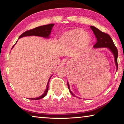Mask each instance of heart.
I'll use <instances>...</instances> for the list:
<instances>
[{
	"instance_id": "obj_1",
	"label": "heart",
	"mask_w": 124,
	"mask_h": 124,
	"mask_svg": "<svg viewBox=\"0 0 124 124\" xmlns=\"http://www.w3.org/2000/svg\"><path fill=\"white\" fill-rule=\"evenodd\" d=\"M91 37L89 33L82 29H75L64 33L61 37V41L69 45H77L80 48H85L91 42Z\"/></svg>"
}]
</instances>
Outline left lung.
<instances>
[{
  "label": "left lung",
  "mask_w": 124,
  "mask_h": 124,
  "mask_svg": "<svg viewBox=\"0 0 124 124\" xmlns=\"http://www.w3.org/2000/svg\"><path fill=\"white\" fill-rule=\"evenodd\" d=\"M90 28H91L92 31H93L94 34L97 38V42L93 46V47L95 48H100V47H108L109 49L113 54H114L115 64L116 66V70L118 68V64H117V56H118V51H117V48L115 46L114 43H113V40L111 38L110 35L108 34L107 33H104L101 31L99 29H97L96 27L93 26H90ZM68 84V89L70 90V93L73 96L74 95L72 91H70V85L67 82Z\"/></svg>",
  "instance_id": "left-lung-1"
}]
</instances>
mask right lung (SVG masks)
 <instances>
[{"label": "right lung", "instance_id": "obj_1", "mask_svg": "<svg viewBox=\"0 0 124 124\" xmlns=\"http://www.w3.org/2000/svg\"><path fill=\"white\" fill-rule=\"evenodd\" d=\"M54 26V23L47 24V25H44V26H41L40 27H38L35 28L34 29H30L29 31H27L26 32H24L23 33L20 35L19 38H21L23 37H27V36H33V35H35V36H39V37H41L44 38H49V35L50 34V33L51 32V29L52 27ZM14 45L12 46L13 47ZM51 77L50 78L49 80L48 81L47 84L46 86V89L43 95L39 96V97L37 98H29L30 100H37L41 99V98H43L46 95L47 92L48 91V89H49V83L50 81V79L51 78Z\"/></svg>", "mask_w": 124, "mask_h": 124}]
</instances>
